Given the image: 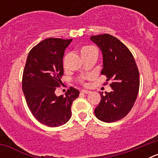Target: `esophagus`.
<instances>
[{"label":"esophagus","instance_id":"1","mask_svg":"<svg viewBox=\"0 0 158 158\" xmlns=\"http://www.w3.org/2000/svg\"><path fill=\"white\" fill-rule=\"evenodd\" d=\"M81 93H85V94H89V93H90L91 92L89 91V90H85V89H83V90H81Z\"/></svg>","mask_w":158,"mask_h":158}]
</instances>
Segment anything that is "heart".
<instances>
[{
    "label": "heart",
    "instance_id": "obj_1",
    "mask_svg": "<svg viewBox=\"0 0 158 158\" xmlns=\"http://www.w3.org/2000/svg\"><path fill=\"white\" fill-rule=\"evenodd\" d=\"M91 48H93V47H83V48L81 49V54H83V53L86 52V51H89V50H90ZM85 77H81L79 78V81L81 82V83H83L84 80H85Z\"/></svg>",
    "mask_w": 158,
    "mask_h": 158
}]
</instances>
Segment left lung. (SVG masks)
<instances>
[{
  "instance_id": "8db88e82",
  "label": "left lung",
  "mask_w": 158,
  "mask_h": 158,
  "mask_svg": "<svg viewBox=\"0 0 158 158\" xmlns=\"http://www.w3.org/2000/svg\"><path fill=\"white\" fill-rule=\"evenodd\" d=\"M90 40L103 54L101 74L112 81L111 92L100 93L95 115L103 122H115L126 116L135 104L140 83L139 69L129 49L117 38L104 34L91 36Z\"/></svg>"
}]
</instances>
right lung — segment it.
Masks as SVG:
<instances>
[{"label": "right lung", "instance_id": "1", "mask_svg": "<svg viewBox=\"0 0 158 158\" xmlns=\"http://www.w3.org/2000/svg\"><path fill=\"white\" fill-rule=\"evenodd\" d=\"M71 40L48 38L38 43L27 55L22 89L32 115L43 125L59 127L71 117L73 101L80 92L70 87L65 96L55 95L62 85L63 55Z\"/></svg>", "mask_w": 158, "mask_h": 158}]
</instances>
